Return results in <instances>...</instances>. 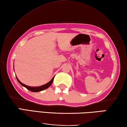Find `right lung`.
<instances>
[{
    "label": "right lung",
    "instance_id": "right-lung-1",
    "mask_svg": "<svg viewBox=\"0 0 127 127\" xmlns=\"http://www.w3.org/2000/svg\"><path fill=\"white\" fill-rule=\"evenodd\" d=\"M13 67H14V65H13ZM54 77H55V76H54ZM54 77L52 78L51 81H49V82H47V84H45V85H43L42 86H29L26 85H25V84H24L23 83H22L21 82H20V81L19 79H18V78L17 77H16V78H17V81H19V83L21 84L22 86H23L24 87L26 88L27 89L30 90V91H31L32 92H41V91H42V90L47 89V88L51 85L52 83H53Z\"/></svg>",
    "mask_w": 127,
    "mask_h": 127
}]
</instances>
